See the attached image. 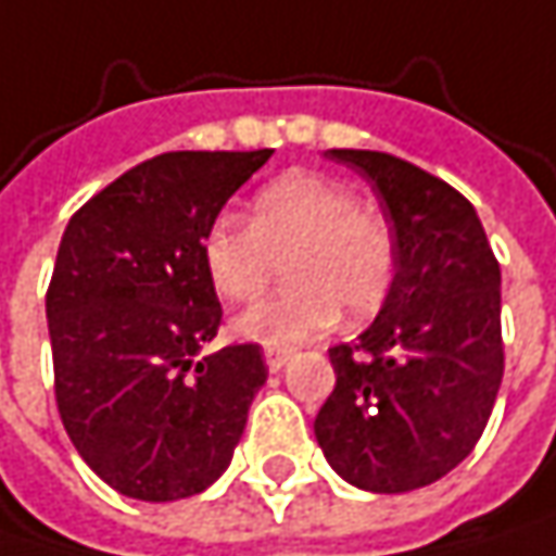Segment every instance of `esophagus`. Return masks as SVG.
<instances>
[{
  "instance_id": "1",
  "label": "esophagus",
  "mask_w": 556,
  "mask_h": 556,
  "mask_svg": "<svg viewBox=\"0 0 556 556\" xmlns=\"http://www.w3.org/2000/svg\"><path fill=\"white\" fill-rule=\"evenodd\" d=\"M288 361H291V351H285V348H265V364H268L271 374H278Z\"/></svg>"
}]
</instances>
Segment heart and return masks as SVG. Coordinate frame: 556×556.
Here are the masks:
<instances>
[{"label":"heart","mask_w":556,"mask_h":556,"mask_svg":"<svg viewBox=\"0 0 556 556\" xmlns=\"http://www.w3.org/2000/svg\"><path fill=\"white\" fill-rule=\"evenodd\" d=\"M202 268L227 303L253 300L285 258L288 285L233 319V332L288 348L348 319L377 313L395 271V240L377 208L338 179L288 174L258 189L250 220L220 215L199 243Z\"/></svg>","instance_id":"b5f03b06"}]
</instances>
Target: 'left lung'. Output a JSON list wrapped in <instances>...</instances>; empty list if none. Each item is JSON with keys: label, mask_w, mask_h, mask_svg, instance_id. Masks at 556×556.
Instances as JSON below:
<instances>
[{"label": "left lung", "mask_w": 556, "mask_h": 556, "mask_svg": "<svg viewBox=\"0 0 556 556\" xmlns=\"http://www.w3.org/2000/svg\"><path fill=\"white\" fill-rule=\"evenodd\" d=\"M367 179L395 240V278L367 332L329 348L336 389L316 440L338 475L405 494L450 475L481 440L503 379L500 265L475 205L382 154L332 148Z\"/></svg>", "instance_id": "8db88e82"}]
</instances>
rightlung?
I'll use <instances>...</instances> for the list:
<instances>
[{
  "label": "right lung",
  "mask_w": 556,
  "mask_h": 556,
  "mask_svg": "<svg viewBox=\"0 0 556 556\" xmlns=\"http://www.w3.org/2000/svg\"><path fill=\"white\" fill-rule=\"evenodd\" d=\"M268 157L271 148L157 154L62 233L47 291L56 405L78 456L123 496L202 494L243 437L268 367L258 344L202 354L220 303L199 243Z\"/></svg>",
  "instance_id": "obj_1"
}]
</instances>
